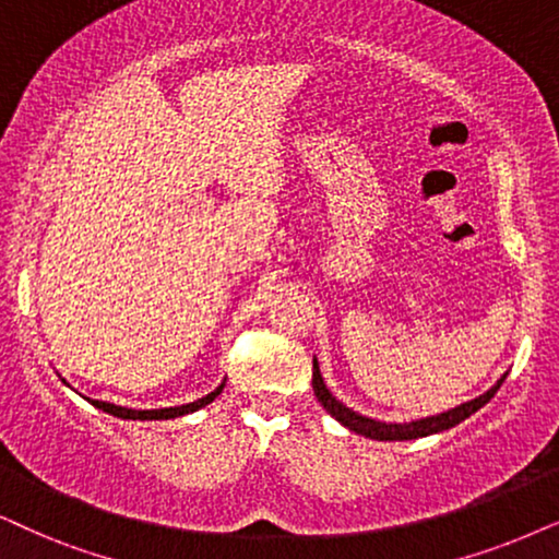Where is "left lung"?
<instances>
[{
	"label": "left lung",
	"mask_w": 559,
	"mask_h": 559,
	"mask_svg": "<svg viewBox=\"0 0 559 559\" xmlns=\"http://www.w3.org/2000/svg\"><path fill=\"white\" fill-rule=\"evenodd\" d=\"M314 369H312V386H314V394L317 400L322 402V407L328 409V413L335 418L337 423H343L345 428L353 430V433L358 436H366V438H373V441H413V438H423V436H430V433H441V430H449L459 426L462 420H467L472 413H477L479 407L487 405L492 397H496V392L500 390V384H503V379H498L496 386H490L485 394H479V397L464 402V405H459L454 409H449V413H441V415H430V418H420V420H413V423H381V420H373V418H366V415H358L356 409L345 407L341 400L332 397V392L324 386V379L320 373V364H317L314 358Z\"/></svg>",
	"instance_id": "8db88e82"
}]
</instances>
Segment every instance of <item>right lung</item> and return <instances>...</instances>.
Returning <instances> with one entry per match:
<instances>
[{
  "label": "right lung",
  "instance_id": "add662e5",
  "mask_svg": "<svg viewBox=\"0 0 559 559\" xmlns=\"http://www.w3.org/2000/svg\"><path fill=\"white\" fill-rule=\"evenodd\" d=\"M222 390H224V381L216 386L214 392L206 394V397L188 402V405H178V407L131 409V407H121V405H112V402H100V400H92V405H95L97 409H103V413H110V415H116V418H123V420H169V418H180V415L195 413V409L206 407L209 402H214L218 397V392H222Z\"/></svg>",
  "mask_w": 559,
  "mask_h": 559
}]
</instances>
